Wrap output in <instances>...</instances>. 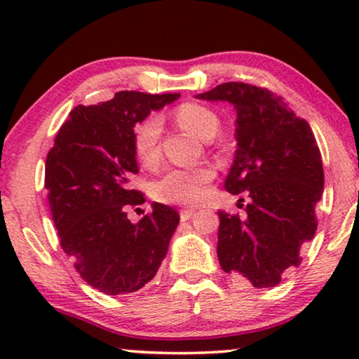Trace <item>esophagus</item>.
Returning <instances> with one entry per match:
<instances>
[{
  "label": "esophagus",
  "mask_w": 359,
  "mask_h": 359,
  "mask_svg": "<svg viewBox=\"0 0 359 359\" xmlns=\"http://www.w3.org/2000/svg\"><path fill=\"white\" fill-rule=\"evenodd\" d=\"M194 215V210L193 209H181L180 210V217L181 220H189L191 217Z\"/></svg>",
  "instance_id": "esophagus-1"
}]
</instances>
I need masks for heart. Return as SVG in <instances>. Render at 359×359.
Masks as SVG:
<instances>
[{
    "label": "heart",
    "mask_w": 359,
    "mask_h": 359,
    "mask_svg": "<svg viewBox=\"0 0 359 359\" xmlns=\"http://www.w3.org/2000/svg\"><path fill=\"white\" fill-rule=\"evenodd\" d=\"M175 119L186 130L204 140L219 129L217 114L199 102L180 104L175 109ZM160 135L161 121L158 116H147L135 126L132 147L142 165L155 166L160 161ZM214 176L215 171L208 165L196 168H170L154 184V194L166 204L196 205L204 201L208 186Z\"/></svg>",
    "instance_id": "heart-1"
}]
</instances>
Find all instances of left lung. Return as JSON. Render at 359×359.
<instances>
[{
  "label": "left lung",
  "instance_id": "8db88e82",
  "mask_svg": "<svg viewBox=\"0 0 359 359\" xmlns=\"http://www.w3.org/2000/svg\"><path fill=\"white\" fill-rule=\"evenodd\" d=\"M198 97L229 101L237 109L238 149L225 189L245 191L250 199L243 219L219 210L220 266L243 284L274 287L286 269L301 264V247L317 230L323 166L316 137L266 88L229 81Z\"/></svg>",
  "mask_w": 359,
  "mask_h": 359
}]
</instances>
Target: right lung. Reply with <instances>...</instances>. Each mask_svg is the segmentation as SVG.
I'll return each instance as SVG.
<instances>
[{
	"instance_id": "right-lung-1",
	"label": "right lung",
	"mask_w": 359,
	"mask_h": 359,
	"mask_svg": "<svg viewBox=\"0 0 359 359\" xmlns=\"http://www.w3.org/2000/svg\"><path fill=\"white\" fill-rule=\"evenodd\" d=\"M178 96L119 91L111 101L78 104L47 155L46 189L60 247L78 274L109 296L151 281L178 227L180 214L158 203L140 222L127 219V209L145 203L129 186L139 173L134 127Z\"/></svg>"
}]
</instances>
